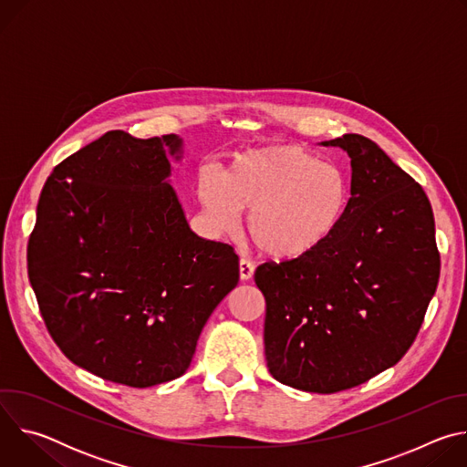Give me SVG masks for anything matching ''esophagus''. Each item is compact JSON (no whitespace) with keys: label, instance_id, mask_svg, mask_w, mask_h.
Here are the masks:
<instances>
[{"label":"esophagus","instance_id":"obj_1","mask_svg":"<svg viewBox=\"0 0 467 467\" xmlns=\"http://www.w3.org/2000/svg\"><path fill=\"white\" fill-rule=\"evenodd\" d=\"M238 268H240V279L242 281H249L253 277V274H254V265L249 260H245V258L240 260Z\"/></svg>","mask_w":467,"mask_h":467}]
</instances>
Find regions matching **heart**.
Returning a JSON list of instances; mask_svg holds the SVG:
<instances>
[{"label": "heart", "mask_w": 467, "mask_h": 467, "mask_svg": "<svg viewBox=\"0 0 467 467\" xmlns=\"http://www.w3.org/2000/svg\"><path fill=\"white\" fill-rule=\"evenodd\" d=\"M197 199L222 234L242 225L253 244L279 262L303 260L323 249L344 225L351 188L342 168L296 144L236 155L223 177L203 173Z\"/></svg>", "instance_id": "1"}]
</instances>
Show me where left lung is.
I'll list each match as a JSON object with an SVG mask.
<instances>
[{
	"label": "left lung",
	"mask_w": 467,
	"mask_h": 467,
	"mask_svg": "<svg viewBox=\"0 0 467 467\" xmlns=\"http://www.w3.org/2000/svg\"><path fill=\"white\" fill-rule=\"evenodd\" d=\"M351 159L344 225L316 254L258 265L270 373L303 391L335 393L395 366L412 346L440 277L423 188L373 140L321 142Z\"/></svg>",
	"instance_id": "1"
}]
</instances>
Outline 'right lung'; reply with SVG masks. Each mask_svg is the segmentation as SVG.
Here are the masks:
<instances>
[{"label":"right lung","instance_id":"1","mask_svg":"<svg viewBox=\"0 0 467 467\" xmlns=\"http://www.w3.org/2000/svg\"><path fill=\"white\" fill-rule=\"evenodd\" d=\"M177 135L109 130L47 177L27 270L51 338L76 366L150 388L181 377L238 285L231 245L195 234L171 186Z\"/></svg>","mask_w":467,"mask_h":467}]
</instances>
